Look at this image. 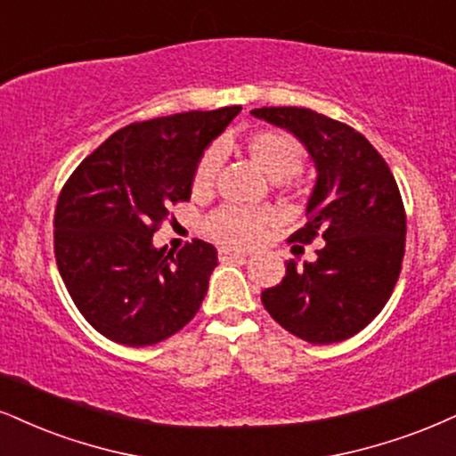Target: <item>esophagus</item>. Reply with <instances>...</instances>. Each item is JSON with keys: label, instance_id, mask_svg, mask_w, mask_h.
Returning <instances> with one entry per match:
<instances>
[{"label": "esophagus", "instance_id": "34e87169", "mask_svg": "<svg viewBox=\"0 0 456 456\" xmlns=\"http://www.w3.org/2000/svg\"><path fill=\"white\" fill-rule=\"evenodd\" d=\"M240 257H245L243 251L226 249V247H222V249H219V260H222V262H232V260H240Z\"/></svg>", "mask_w": 456, "mask_h": 456}]
</instances>
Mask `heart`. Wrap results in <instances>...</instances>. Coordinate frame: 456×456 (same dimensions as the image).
<instances>
[{
    "mask_svg": "<svg viewBox=\"0 0 456 456\" xmlns=\"http://www.w3.org/2000/svg\"><path fill=\"white\" fill-rule=\"evenodd\" d=\"M247 150H249V156L256 162V167L273 182H285V179L294 177L305 165L302 145L291 134L279 131H262L251 134L249 142H247ZM222 145H213L202 154L192 177L194 192H205V190L211 188V183L216 182L219 165H222ZM268 222H271V217L264 211L222 207L207 219V232L224 245L249 247L262 237L264 226Z\"/></svg>",
    "mask_w": 456,
    "mask_h": 456,
    "instance_id": "1",
    "label": "heart"
}]
</instances>
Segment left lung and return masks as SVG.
Masks as SVG:
<instances>
[{
  "mask_svg": "<svg viewBox=\"0 0 456 456\" xmlns=\"http://www.w3.org/2000/svg\"><path fill=\"white\" fill-rule=\"evenodd\" d=\"M251 116L306 148L317 179L306 226L289 240L323 239L313 262H285L283 281L262 291V305L311 345L351 338L383 311L402 271L406 213L395 177L374 145L338 120L306 108H260Z\"/></svg>",
  "mask_w": 456,
  "mask_h": 456,
  "instance_id": "left-lung-1",
  "label": "left lung"
}]
</instances>
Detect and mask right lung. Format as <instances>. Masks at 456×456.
Here are the masks:
<instances>
[{
	"mask_svg": "<svg viewBox=\"0 0 456 456\" xmlns=\"http://www.w3.org/2000/svg\"><path fill=\"white\" fill-rule=\"evenodd\" d=\"M239 105L134 122L105 139L67 179L54 211V254L71 300L105 338L167 340L199 313L217 249L194 239L154 247L168 207L192 194L196 165Z\"/></svg>",
	"mask_w": 456,
	"mask_h": 456,
	"instance_id": "1",
	"label": "right lung"
}]
</instances>
